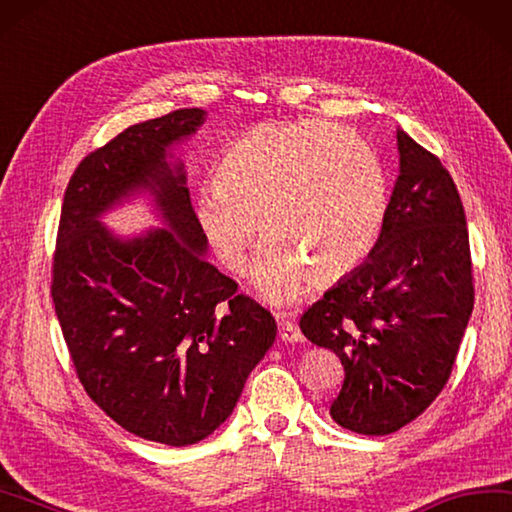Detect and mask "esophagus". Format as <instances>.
Segmentation results:
<instances>
[{"label":"esophagus","instance_id":"obj_1","mask_svg":"<svg viewBox=\"0 0 512 512\" xmlns=\"http://www.w3.org/2000/svg\"><path fill=\"white\" fill-rule=\"evenodd\" d=\"M277 322H280V338L284 342H302L304 340L302 331L297 329V324L291 318H286L284 313L277 315Z\"/></svg>","mask_w":512,"mask_h":512}]
</instances>
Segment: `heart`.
<instances>
[{"label":"heart","instance_id":"obj_1","mask_svg":"<svg viewBox=\"0 0 512 512\" xmlns=\"http://www.w3.org/2000/svg\"><path fill=\"white\" fill-rule=\"evenodd\" d=\"M387 183L371 147L329 120L255 125L215 165V188L194 219L230 273H244L259 235L271 241L255 271L266 300L293 302L315 277L338 282L371 255L383 230Z\"/></svg>","mask_w":512,"mask_h":512}]
</instances>
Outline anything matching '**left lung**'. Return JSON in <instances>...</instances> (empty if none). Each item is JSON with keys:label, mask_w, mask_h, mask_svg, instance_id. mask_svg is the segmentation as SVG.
Here are the masks:
<instances>
[{"label": "left lung", "mask_w": 512, "mask_h": 512, "mask_svg": "<svg viewBox=\"0 0 512 512\" xmlns=\"http://www.w3.org/2000/svg\"><path fill=\"white\" fill-rule=\"evenodd\" d=\"M396 138L401 172L374 250L300 318L345 367L331 418L369 436L401 430L441 394L475 304L457 185L403 129Z\"/></svg>", "instance_id": "8db88e82"}]
</instances>
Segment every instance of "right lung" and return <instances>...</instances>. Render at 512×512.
Returning a JSON list of instances; mask_svg holds the SVG:
<instances>
[{
    "label": "right lung",
    "mask_w": 512,
    "mask_h": 512,
    "mask_svg": "<svg viewBox=\"0 0 512 512\" xmlns=\"http://www.w3.org/2000/svg\"><path fill=\"white\" fill-rule=\"evenodd\" d=\"M203 120V109H176L85 156L53 255L55 315L85 392L127 432L174 448L226 421L277 333L271 311L203 257L183 163H170V147ZM141 191L167 229L118 238L101 226L100 214Z\"/></svg>",
    "instance_id": "obj_1"
}]
</instances>
